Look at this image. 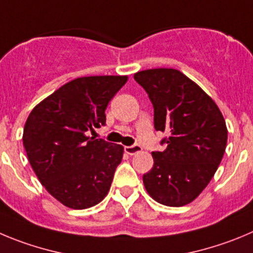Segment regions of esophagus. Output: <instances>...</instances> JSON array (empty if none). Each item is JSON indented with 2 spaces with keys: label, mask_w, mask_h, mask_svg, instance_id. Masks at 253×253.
<instances>
[{
  "label": "esophagus",
  "mask_w": 253,
  "mask_h": 253,
  "mask_svg": "<svg viewBox=\"0 0 253 253\" xmlns=\"http://www.w3.org/2000/svg\"><path fill=\"white\" fill-rule=\"evenodd\" d=\"M124 150L126 154L133 155V154H136V153H139V152H142V147L138 144H134V145H130V147H125Z\"/></svg>",
  "instance_id": "1"
}]
</instances>
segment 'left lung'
I'll return each mask as SVG.
<instances>
[{
  "mask_svg": "<svg viewBox=\"0 0 253 253\" xmlns=\"http://www.w3.org/2000/svg\"><path fill=\"white\" fill-rule=\"evenodd\" d=\"M154 108L155 130L166 131L163 152L143 183L154 201L169 207L188 205L216 173L227 144V126L216 103L175 69H149L134 75Z\"/></svg>",
  "mask_w": 253,
  "mask_h": 253,
  "instance_id": "8db88e82",
  "label": "left lung"
}]
</instances>
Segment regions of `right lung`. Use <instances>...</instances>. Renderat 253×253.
<instances>
[{
  "mask_svg": "<svg viewBox=\"0 0 253 253\" xmlns=\"http://www.w3.org/2000/svg\"><path fill=\"white\" fill-rule=\"evenodd\" d=\"M128 76L78 78L37 104L24 128L27 158L41 184L60 203L85 210L110 189L124 148L89 136L105 124V109Z\"/></svg>",
  "mask_w": 253,
  "mask_h": 253,
  "instance_id": "1",
  "label": "right lung"
}]
</instances>
